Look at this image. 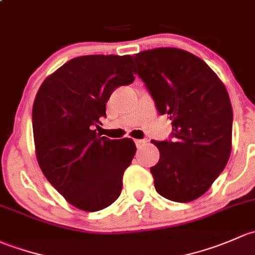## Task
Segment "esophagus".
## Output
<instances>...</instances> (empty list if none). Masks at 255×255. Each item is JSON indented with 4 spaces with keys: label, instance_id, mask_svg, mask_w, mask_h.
<instances>
[{
    "label": "esophagus",
    "instance_id": "esophagus-1",
    "mask_svg": "<svg viewBox=\"0 0 255 255\" xmlns=\"http://www.w3.org/2000/svg\"><path fill=\"white\" fill-rule=\"evenodd\" d=\"M146 142H147L146 138H142V140H135V143H136V146H137V147H140V146L145 145Z\"/></svg>",
    "mask_w": 255,
    "mask_h": 255
}]
</instances>
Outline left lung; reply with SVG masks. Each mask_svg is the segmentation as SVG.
Instances as JSON below:
<instances>
[{"mask_svg":"<svg viewBox=\"0 0 255 255\" xmlns=\"http://www.w3.org/2000/svg\"><path fill=\"white\" fill-rule=\"evenodd\" d=\"M159 115L172 120V138L151 142L159 161L151 167L157 193L189 203L210 189L227 164L232 143L230 97L206 62L175 48L132 56Z\"/></svg>","mask_w":255,"mask_h":255,"instance_id":"left-lung-1","label":"left lung"}]
</instances>
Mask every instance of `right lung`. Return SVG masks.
<instances>
[{
  "label": "right lung",
  "mask_w": 255,
  "mask_h": 255,
  "mask_svg": "<svg viewBox=\"0 0 255 255\" xmlns=\"http://www.w3.org/2000/svg\"><path fill=\"white\" fill-rule=\"evenodd\" d=\"M130 55H88L70 60L49 76L33 104L38 163L71 205L99 211L122 193L123 174L136 152L131 138L109 140L94 128L119 86L135 77Z\"/></svg>",
  "instance_id": "right-lung-1"
}]
</instances>
